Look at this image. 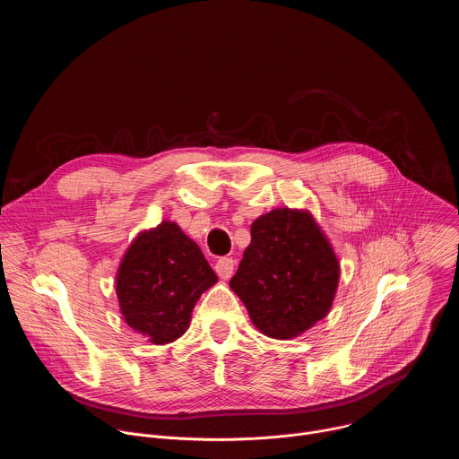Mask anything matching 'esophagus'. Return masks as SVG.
<instances>
[{"label": "esophagus", "mask_w": 459, "mask_h": 459, "mask_svg": "<svg viewBox=\"0 0 459 459\" xmlns=\"http://www.w3.org/2000/svg\"><path fill=\"white\" fill-rule=\"evenodd\" d=\"M216 273L221 280H229L232 274H234V269H236V261L232 257H220L216 261Z\"/></svg>", "instance_id": "34e87169"}]
</instances>
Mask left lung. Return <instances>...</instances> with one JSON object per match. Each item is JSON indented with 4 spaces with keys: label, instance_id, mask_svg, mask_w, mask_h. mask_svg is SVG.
Returning a JSON list of instances; mask_svg holds the SVG:
<instances>
[{
    "label": "left lung",
    "instance_id": "1",
    "mask_svg": "<svg viewBox=\"0 0 459 459\" xmlns=\"http://www.w3.org/2000/svg\"><path fill=\"white\" fill-rule=\"evenodd\" d=\"M230 289L269 338L299 336L329 314L340 264L308 212L276 209L250 227Z\"/></svg>",
    "mask_w": 459,
    "mask_h": 459
}]
</instances>
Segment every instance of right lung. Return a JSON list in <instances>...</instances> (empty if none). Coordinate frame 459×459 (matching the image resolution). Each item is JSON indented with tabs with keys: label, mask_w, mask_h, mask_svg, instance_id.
Segmentation results:
<instances>
[{
	"label": "right lung",
	"mask_w": 459,
	"mask_h": 459,
	"mask_svg": "<svg viewBox=\"0 0 459 459\" xmlns=\"http://www.w3.org/2000/svg\"><path fill=\"white\" fill-rule=\"evenodd\" d=\"M216 281L200 247L176 223L163 221L126 250L116 294L130 329L163 345L186 331L195 301Z\"/></svg>",
	"instance_id": "add662e5"
}]
</instances>
